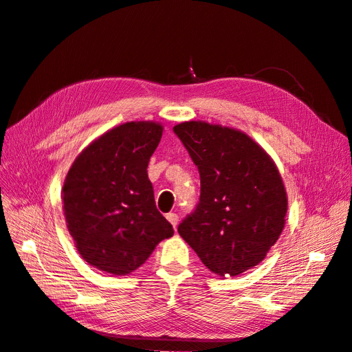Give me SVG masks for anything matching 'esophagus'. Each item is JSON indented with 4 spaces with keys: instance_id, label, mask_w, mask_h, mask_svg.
Segmentation results:
<instances>
[{
    "instance_id": "1",
    "label": "esophagus",
    "mask_w": 352,
    "mask_h": 352,
    "mask_svg": "<svg viewBox=\"0 0 352 352\" xmlns=\"http://www.w3.org/2000/svg\"><path fill=\"white\" fill-rule=\"evenodd\" d=\"M167 220L172 223V226H173V229L176 230V228H177V221H179V216L176 214V212H168L167 214Z\"/></svg>"
}]
</instances>
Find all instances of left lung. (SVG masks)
Instances as JSON below:
<instances>
[{"label":"left lung","mask_w":352,"mask_h":352,"mask_svg":"<svg viewBox=\"0 0 352 352\" xmlns=\"http://www.w3.org/2000/svg\"><path fill=\"white\" fill-rule=\"evenodd\" d=\"M173 132L198 167L201 195L177 232L207 269L238 276L261 263L279 239L286 190L270 155L241 131L184 122Z\"/></svg>","instance_id":"left-lung-1"}]
</instances>
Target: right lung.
Here are the masks:
<instances>
[{
  "instance_id": "1",
  "label": "right lung",
  "mask_w": 352,
  "mask_h": 352,
  "mask_svg": "<svg viewBox=\"0 0 352 352\" xmlns=\"http://www.w3.org/2000/svg\"><path fill=\"white\" fill-rule=\"evenodd\" d=\"M155 122H127L74 160L63 185V211L82 258L116 276L146 261L173 228L155 207L146 167L162 140Z\"/></svg>"
}]
</instances>
